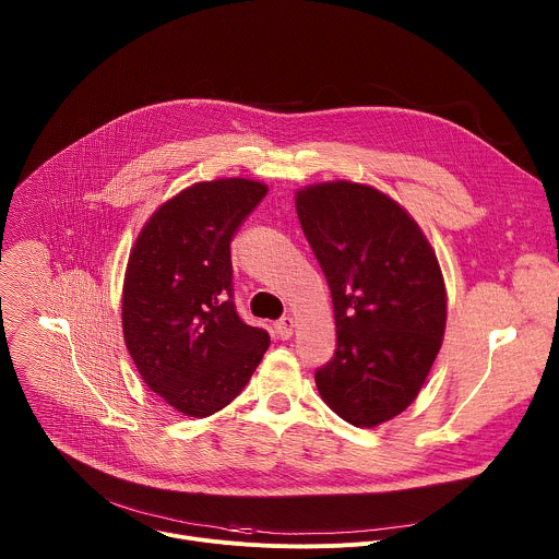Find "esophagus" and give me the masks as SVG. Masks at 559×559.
I'll list each match as a JSON object with an SVG mask.
<instances>
[{
    "mask_svg": "<svg viewBox=\"0 0 559 559\" xmlns=\"http://www.w3.org/2000/svg\"><path fill=\"white\" fill-rule=\"evenodd\" d=\"M274 332H276V336H278L281 341H289V338H292V334H294V318L283 316L281 321H276Z\"/></svg>",
    "mask_w": 559,
    "mask_h": 559,
    "instance_id": "esophagus-1",
    "label": "esophagus"
}]
</instances>
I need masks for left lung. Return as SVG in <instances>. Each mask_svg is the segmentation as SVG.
Here are the masks:
<instances>
[{"mask_svg":"<svg viewBox=\"0 0 559 559\" xmlns=\"http://www.w3.org/2000/svg\"><path fill=\"white\" fill-rule=\"evenodd\" d=\"M296 212L334 302L336 354L316 386L345 423L371 429L423 389L447 325L433 248L380 190L328 181L296 192Z\"/></svg>","mask_w":559,"mask_h":559,"instance_id":"left-lung-1","label":"left lung"}]
</instances>
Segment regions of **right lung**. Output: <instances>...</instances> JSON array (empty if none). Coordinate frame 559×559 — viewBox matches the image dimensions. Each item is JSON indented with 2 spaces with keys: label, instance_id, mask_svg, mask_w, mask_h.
<instances>
[{
  "label": "right lung",
  "instance_id": "obj_1",
  "mask_svg": "<svg viewBox=\"0 0 559 559\" xmlns=\"http://www.w3.org/2000/svg\"><path fill=\"white\" fill-rule=\"evenodd\" d=\"M252 179L201 181L158 207L123 278V338L143 382L181 416L229 405L270 347L234 305L229 241L263 201Z\"/></svg>",
  "mask_w": 559,
  "mask_h": 559
}]
</instances>
